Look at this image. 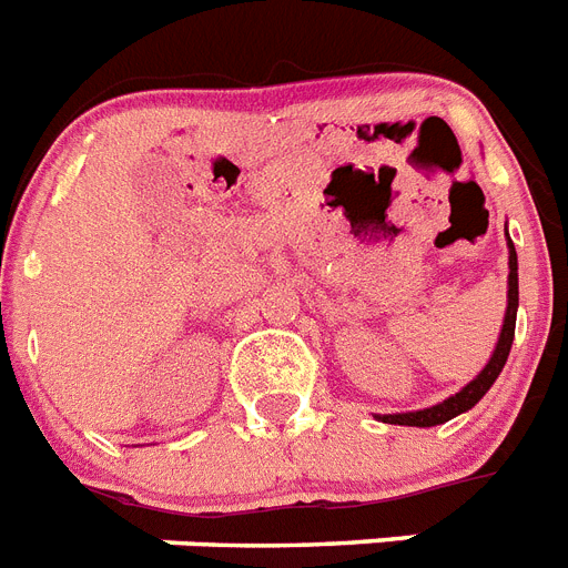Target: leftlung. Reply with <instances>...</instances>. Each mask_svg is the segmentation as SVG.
Returning a JSON list of instances; mask_svg holds the SVG:
<instances>
[{"label":"left lung","instance_id":"obj_1","mask_svg":"<svg viewBox=\"0 0 568 568\" xmlns=\"http://www.w3.org/2000/svg\"><path fill=\"white\" fill-rule=\"evenodd\" d=\"M505 240H508V306H505L503 328H499L497 346L490 352L488 364L483 366V373L476 375L474 381H468L465 387L456 395L445 398V402L433 404V407L413 409V413H387V416H375L384 424H404V427H436V424H445L450 418L468 413L470 407L483 402V395L494 387V381L503 373L505 361H508V352H511L514 343V326H517V306H519V276H517V251H514V242L508 236V227H505Z\"/></svg>","mask_w":568,"mask_h":568}]
</instances>
